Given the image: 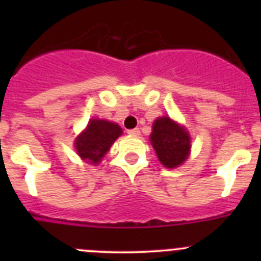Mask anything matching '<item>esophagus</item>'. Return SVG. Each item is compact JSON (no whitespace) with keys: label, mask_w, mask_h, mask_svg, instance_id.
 Wrapping results in <instances>:
<instances>
[{"label":"esophagus","mask_w":261,"mask_h":261,"mask_svg":"<svg viewBox=\"0 0 261 261\" xmlns=\"http://www.w3.org/2000/svg\"><path fill=\"white\" fill-rule=\"evenodd\" d=\"M128 135L135 136V137H137V136H140V129H138V128L129 129V130H128Z\"/></svg>","instance_id":"obj_1"}]
</instances>
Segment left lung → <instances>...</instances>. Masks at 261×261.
<instances>
[{
    "label": "left lung",
    "mask_w": 261,
    "mask_h": 261,
    "mask_svg": "<svg viewBox=\"0 0 261 261\" xmlns=\"http://www.w3.org/2000/svg\"><path fill=\"white\" fill-rule=\"evenodd\" d=\"M150 141L161 163L167 168L181 165L190 154V136L170 117H159L154 121Z\"/></svg>",
    "instance_id": "1"
}]
</instances>
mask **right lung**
<instances>
[{
  "label": "right lung",
  "mask_w": 261,
  "mask_h": 261,
  "mask_svg": "<svg viewBox=\"0 0 261 261\" xmlns=\"http://www.w3.org/2000/svg\"><path fill=\"white\" fill-rule=\"evenodd\" d=\"M123 133L117 124L106 120H90L84 133L75 140V149L78 155L90 163H99L110 150L111 145Z\"/></svg>",
  "instance_id": "obj_1"
}]
</instances>
